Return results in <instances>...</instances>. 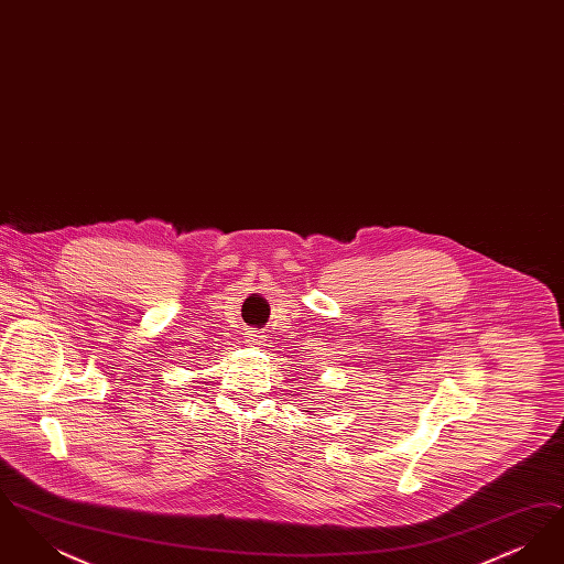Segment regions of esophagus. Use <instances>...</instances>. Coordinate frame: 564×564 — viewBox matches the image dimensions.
<instances>
[{"label": "esophagus", "mask_w": 564, "mask_h": 564, "mask_svg": "<svg viewBox=\"0 0 564 564\" xmlns=\"http://www.w3.org/2000/svg\"><path fill=\"white\" fill-rule=\"evenodd\" d=\"M245 343H247L249 347H258V345L264 343V334L258 332V329H249V332L245 334Z\"/></svg>", "instance_id": "34e87169"}]
</instances>
